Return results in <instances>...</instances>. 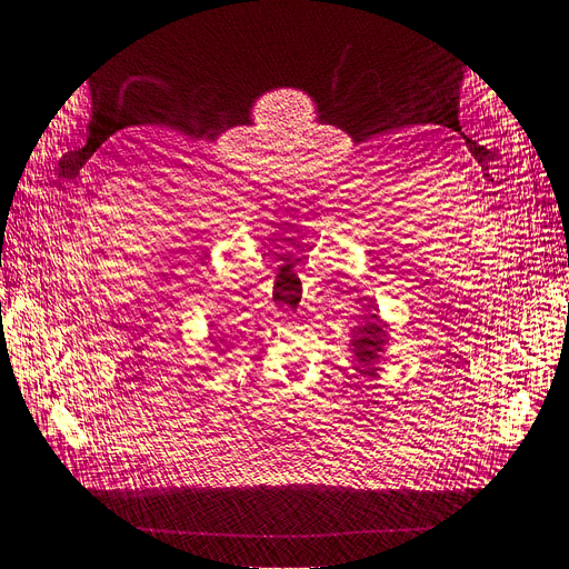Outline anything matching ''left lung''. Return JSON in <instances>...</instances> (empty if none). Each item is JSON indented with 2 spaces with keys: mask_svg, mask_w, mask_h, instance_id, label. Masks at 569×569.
Segmentation results:
<instances>
[{
  "mask_svg": "<svg viewBox=\"0 0 569 569\" xmlns=\"http://www.w3.org/2000/svg\"><path fill=\"white\" fill-rule=\"evenodd\" d=\"M352 346H355L357 362L367 367L365 373L373 376V371H376L373 362L378 360V352L385 346V335H382V327H380V318L376 313H369V320L362 327H357Z\"/></svg>",
  "mask_w": 569,
  "mask_h": 569,
  "instance_id": "1",
  "label": "left lung"
}]
</instances>
